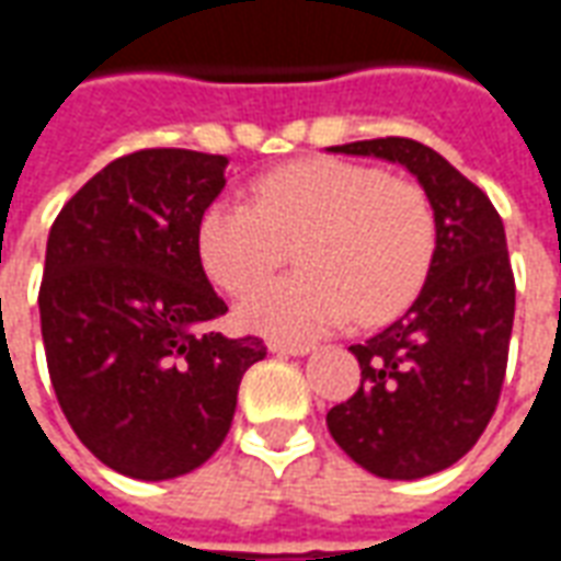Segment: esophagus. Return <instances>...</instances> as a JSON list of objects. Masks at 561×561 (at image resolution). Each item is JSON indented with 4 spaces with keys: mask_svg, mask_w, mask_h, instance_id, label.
<instances>
[{
    "mask_svg": "<svg viewBox=\"0 0 561 561\" xmlns=\"http://www.w3.org/2000/svg\"><path fill=\"white\" fill-rule=\"evenodd\" d=\"M270 352H273V354H294V357H300V354L312 352V345H309V342L270 340Z\"/></svg>",
    "mask_w": 561,
    "mask_h": 561,
    "instance_id": "obj_1",
    "label": "esophagus"
}]
</instances>
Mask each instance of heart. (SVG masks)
<instances>
[{"mask_svg":"<svg viewBox=\"0 0 561 561\" xmlns=\"http://www.w3.org/2000/svg\"><path fill=\"white\" fill-rule=\"evenodd\" d=\"M298 245L300 274L257 289L240 318L282 340L388 321L430 276L438 228L421 185L357 161H288L252 183V204L213 201L197 219V255L233 297L249 294Z\"/></svg>","mask_w":561,"mask_h":561,"instance_id":"b5f03b06","label":"heart"}]
</instances>
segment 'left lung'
I'll return each mask as SVG.
<instances>
[{
    "label": "left lung",
    "mask_w": 561,
    "mask_h": 561,
    "mask_svg": "<svg viewBox=\"0 0 561 561\" xmlns=\"http://www.w3.org/2000/svg\"><path fill=\"white\" fill-rule=\"evenodd\" d=\"M333 152L400 161L435 213L438 245L417 300L352 345L360 388L328 412L333 442L357 466L414 481L466 457L499 405L517 294L505 225L478 185L417 140H357Z\"/></svg>",
    "instance_id": "left-lung-1"
}]
</instances>
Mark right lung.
I'll return each instance as SVG.
<instances>
[{
    "instance_id": "1",
    "label": "right lung",
    "mask_w": 561,
    "mask_h": 561,
    "mask_svg": "<svg viewBox=\"0 0 561 561\" xmlns=\"http://www.w3.org/2000/svg\"><path fill=\"white\" fill-rule=\"evenodd\" d=\"M225 156L138 149L59 209L38 288L47 373L92 457L138 481L204 466L225 442L257 336L228 312L197 255V219L225 188Z\"/></svg>"
}]
</instances>
